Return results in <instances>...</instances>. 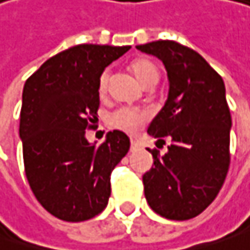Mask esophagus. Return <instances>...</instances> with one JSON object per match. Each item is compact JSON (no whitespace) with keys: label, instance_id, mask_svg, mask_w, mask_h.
Masks as SVG:
<instances>
[{"label":"esophagus","instance_id":"esophagus-1","mask_svg":"<svg viewBox=\"0 0 250 250\" xmlns=\"http://www.w3.org/2000/svg\"><path fill=\"white\" fill-rule=\"evenodd\" d=\"M138 148H139V144L135 139H131V151H136Z\"/></svg>","mask_w":250,"mask_h":250}]
</instances>
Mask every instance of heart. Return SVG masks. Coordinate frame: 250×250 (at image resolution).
<instances>
[{
	"instance_id": "b5f03b06",
	"label": "heart",
	"mask_w": 250,
	"mask_h": 250,
	"mask_svg": "<svg viewBox=\"0 0 250 250\" xmlns=\"http://www.w3.org/2000/svg\"><path fill=\"white\" fill-rule=\"evenodd\" d=\"M129 68L134 72L135 77L138 78V81L145 86L155 85L161 77L159 66L149 58H136L131 62ZM108 82H109V71H104L98 81V91L101 95L106 94ZM108 121L112 128L128 132V134H134L148 121V114L141 108L124 106V108H118L116 111H114L109 115Z\"/></svg>"
}]
</instances>
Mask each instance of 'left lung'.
<instances>
[{"mask_svg":"<svg viewBox=\"0 0 250 250\" xmlns=\"http://www.w3.org/2000/svg\"><path fill=\"white\" fill-rule=\"evenodd\" d=\"M136 48L158 57L169 78L168 99L148 134L158 142L165 136L172 141L164 156L149 149L153 167L142 178L145 198L167 219H192L213 202L230 164L232 118L225 83L202 55L185 45L153 41Z\"/></svg>","mask_w":250,"mask_h":250,"instance_id":"8db88e82","label":"left lung"}]
</instances>
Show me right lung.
<instances>
[{"label":"right lung","mask_w":250,"mask_h":250,"mask_svg":"<svg viewBox=\"0 0 250 250\" xmlns=\"http://www.w3.org/2000/svg\"><path fill=\"white\" fill-rule=\"evenodd\" d=\"M129 48L75 45L46 60L25 82L24 169L37 201L61 221H88L106 208L111 172L129 151L121 131L108 132L98 148L85 138L98 119L99 77Z\"/></svg>","instance_id":"obj_1"}]
</instances>
